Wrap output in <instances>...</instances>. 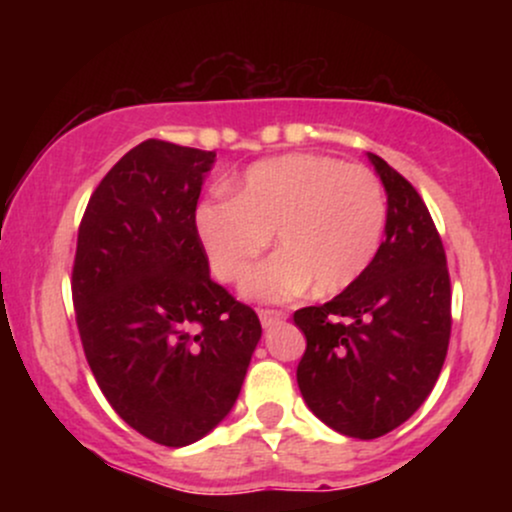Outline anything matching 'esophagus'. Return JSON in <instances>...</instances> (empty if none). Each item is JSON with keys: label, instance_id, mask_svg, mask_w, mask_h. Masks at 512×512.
Segmentation results:
<instances>
[{"label": "esophagus", "instance_id": "obj_1", "mask_svg": "<svg viewBox=\"0 0 512 512\" xmlns=\"http://www.w3.org/2000/svg\"><path fill=\"white\" fill-rule=\"evenodd\" d=\"M284 320H286L284 310H269V308L260 310V322H262V327H274L276 322H284Z\"/></svg>", "mask_w": 512, "mask_h": 512}]
</instances>
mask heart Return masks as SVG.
<instances>
[{
    "label": "heart",
    "instance_id": "heart-1",
    "mask_svg": "<svg viewBox=\"0 0 512 512\" xmlns=\"http://www.w3.org/2000/svg\"><path fill=\"white\" fill-rule=\"evenodd\" d=\"M195 233L211 272L238 284L274 233L276 255L245 281V296L289 301L315 286L334 296L354 286L378 255L387 221L383 182L361 163L286 154L255 163L231 199L197 204Z\"/></svg>",
    "mask_w": 512,
    "mask_h": 512
}]
</instances>
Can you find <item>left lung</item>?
<instances>
[{"label":"left lung","instance_id":"1","mask_svg":"<svg viewBox=\"0 0 512 512\" xmlns=\"http://www.w3.org/2000/svg\"><path fill=\"white\" fill-rule=\"evenodd\" d=\"M387 192L385 240L368 272L293 313L305 334L296 380L310 411L349 438L390 433L424 404L450 344V274L414 185L368 154Z\"/></svg>","mask_w":512,"mask_h":512}]
</instances>
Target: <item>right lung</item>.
Masks as SVG:
<instances>
[{
	"instance_id": "obj_1",
	"label": "right lung",
	"mask_w": 512,
	"mask_h": 512,
	"mask_svg": "<svg viewBox=\"0 0 512 512\" xmlns=\"http://www.w3.org/2000/svg\"><path fill=\"white\" fill-rule=\"evenodd\" d=\"M216 151L146 139L93 190L76 240L81 346L120 419L166 448L207 436L233 409L260 317L209 276L195 233Z\"/></svg>"
}]
</instances>
